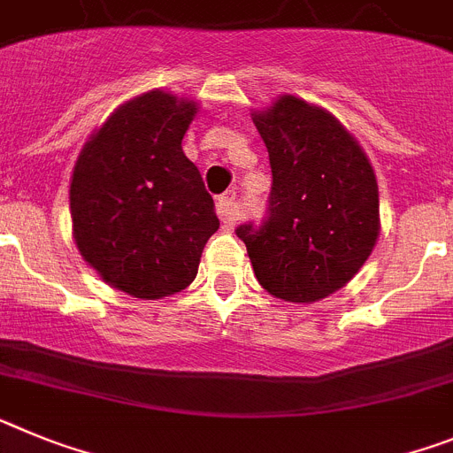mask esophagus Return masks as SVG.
I'll list each match as a JSON object with an SVG mask.
<instances>
[{
	"label": "esophagus",
	"mask_w": 453,
	"mask_h": 453,
	"mask_svg": "<svg viewBox=\"0 0 453 453\" xmlns=\"http://www.w3.org/2000/svg\"><path fill=\"white\" fill-rule=\"evenodd\" d=\"M216 211H219V216H221V221L226 226H232V221H234V194L232 191L216 198Z\"/></svg>",
	"instance_id": "1"
}]
</instances>
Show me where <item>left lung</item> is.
Masks as SVG:
<instances>
[{"label":"left lung","instance_id":"8db88e82","mask_svg":"<svg viewBox=\"0 0 453 453\" xmlns=\"http://www.w3.org/2000/svg\"><path fill=\"white\" fill-rule=\"evenodd\" d=\"M253 123L269 150V216L237 227L255 278L289 303L337 292L379 239V184L367 155L326 109L282 96Z\"/></svg>","mask_w":453,"mask_h":453}]
</instances>
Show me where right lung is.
Masks as SVG:
<instances>
[{
  "instance_id": "add662e5",
  "label": "right lung",
  "mask_w": 453,
  "mask_h": 453,
  "mask_svg": "<svg viewBox=\"0 0 453 453\" xmlns=\"http://www.w3.org/2000/svg\"><path fill=\"white\" fill-rule=\"evenodd\" d=\"M198 102L148 90L90 134L70 182L73 237L104 282L155 301L182 292L219 230L214 200L182 150Z\"/></svg>"
}]
</instances>
